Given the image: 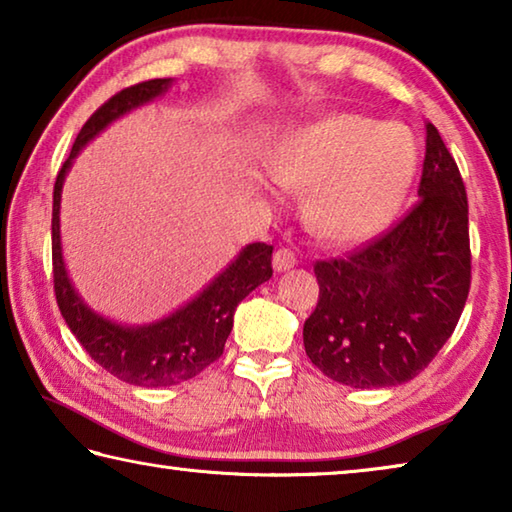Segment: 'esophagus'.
Here are the masks:
<instances>
[{
    "instance_id": "esophagus-1",
    "label": "esophagus",
    "mask_w": 512,
    "mask_h": 512,
    "mask_svg": "<svg viewBox=\"0 0 512 512\" xmlns=\"http://www.w3.org/2000/svg\"><path fill=\"white\" fill-rule=\"evenodd\" d=\"M296 262H298V257H296V253H293V250H289V248H277L275 250L273 268H275L277 273L289 271V268L296 266Z\"/></svg>"
}]
</instances>
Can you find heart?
I'll list each match as a JSON object with an SVG mask.
<instances>
[{
    "label": "heart",
    "mask_w": 512,
    "mask_h": 512,
    "mask_svg": "<svg viewBox=\"0 0 512 512\" xmlns=\"http://www.w3.org/2000/svg\"><path fill=\"white\" fill-rule=\"evenodd\" d=\"M418 146L404 126L329 115L284 137L268 158L275 183L307 192L305 216L334 244L379 237L411 192Z\"/></svg>",
    "instance_id": "heart-1"
}]
</instances>
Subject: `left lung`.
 Instances as JSON below:
<instances>
[{
  "mask_svg": "<svg viewBox=\"0 0 512 512\" xmlns=\"http://www.w3.org/2000/svg\"><path fill=\"white\" fill-rule=\"evenodd\" d=\"M420 201L386 235L316 262L318 305L302 339L311 363L352 388H384L429 366L463 314L472 280L467 194L427 124Z\"/></svg>",
  "mask_w": 512,
  "mask_h": 512,
  "instance_id": "1",
  "label": "left lung"
}]
</instances>
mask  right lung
<instances>
[{
  "instance_id": "add662e5",
  "label": "right lung",
  "mask_w": 512,
  "mask_h": 512,
  "mask_svg": "<svg viewBox=\"0 0 512 512\" xmlns=\"http://www.w3.org/2000/svg\"><path fill=\"white\" fill-rule=\"evenodd\" d=\"M171 79H151L131 85L110 97L85 121L79 137L60 167L54 185L51 212V259H54V291L60 314L79 339L85 352L110 375L133 386H173L196 377L223 354L232 329V316L241 300L259 284L271 280L273 246L248 244L225 271L189 300L185 307L151 325L128 327L112 323L85 305L69 282L63 246H60V192L76 155L103 128L126 112L144 106L167 92Z\"/></svg>"
}]
</instances>
